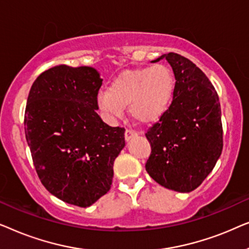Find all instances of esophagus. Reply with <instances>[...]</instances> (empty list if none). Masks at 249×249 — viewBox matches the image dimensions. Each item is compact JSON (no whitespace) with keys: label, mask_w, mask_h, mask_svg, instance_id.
<instances>
[{"label":"esophagus","mask_w":249,"mask_h":249,"mask_svg":"<svg viewBox=\"0 0 249 249\" xmlns=\"http://www.w3.org/2000/svg\"><path fill=\"white\" fill-rule=\"evenodd\" d=\"M137 136H138L137 132L134 131V130H131V129H127V130H125V132H124L125 142H129V141H130V139L137 137Z\"/></svg>","instance_id":"1"}]
</instances>
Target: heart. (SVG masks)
I'll return each instance as SVG.
<instances>
[{
	"label": "heart",
	"mask_w": 249,
	"mask_h": 249,
	"mask_svg": "<svg viewBox=\"0 0 249 249\" xmlns=\"http://www.w3.org/2000/svg\"><path fill=\"white\" fill-rule=\"evenodd\" d=\"M175 77L164 64L124 71L115 78L107 90L96 95L100 110L108 118H119L129 107L135 120L151 124L159 120L171 104Z\"/></svg>",
	"instance_id": "obj_1"
}]
</instances>
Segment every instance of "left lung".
<instances>
[{
    "label": "left lung",
    "mask_w": 249,
    "mask_h": 249,
    "mask_svg": "<svg viewBox=\"0 0 249 249\" xmlns=\"http://www.w3.org/2000/svg\"><path fill=\"white\" fill-rule=\"evenodd\" d=\"M168 61L176 84L169 110L146 132L152 153L146 171L156 182L179 193L196 189L210 175L223 147L219 96L205 73L177 53Z\"/></svg>",
    "instance_id": "obj_1"
}]
</instances>
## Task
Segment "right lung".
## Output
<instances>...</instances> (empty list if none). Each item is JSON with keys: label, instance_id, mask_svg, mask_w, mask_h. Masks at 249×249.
<instances>
[{"label": "right lung", "instance_id": "obj_1", "mask_svg": "<svg viewBox=\"0 0 249 249\" xmlns=\"http://www.w3.org/2000/svg\"><path fill=\"white\" fill-rule=\"evenodd\" d=\"M100 72L57 66L30 88L25 134L40 181L57 198L88 207L111 188L113 163L124 147V129L97 114Z\"/></svg>", "mask_w": 249, "mask_h": 249}]
</instances>
